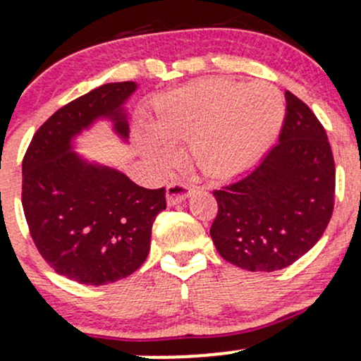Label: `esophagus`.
<instances>
[{
    "label": "esophagus",
    "instance_id": "esophagus-1",
    "mask_svg": "<svg viewBox=\"0 0 361 361\" xmlns=\"http://www.w3.org/2000/svg\"><path fill=\"white\" fill-rule=\"evenodd\" d=\"M195 190V185L188 183V181H181V180H175L171 181L166 186V198H168V204L175 205L183 202L190 193Z\"/></svg>",
    "mask_w": 361,
    "mask_h": 361
}]
</instances>
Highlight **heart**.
<instances>
[{
	"label": "heart",
	"instance_id": "heart-1",
	"mask_svg": "<svg viewBox=\"0 0 361 361\" xmlns=\"http://www.w3.org/2000/svg\"><path fill=\"white\" fill-rule=\"evenodd\" d=\"M285 118L280 90L270 82L241 85L200 80L164 94L147 117V147L159 159L168 144L192 140V159L215 176L250 166L271 146Z\"/></svg>",
	"mask_w": 361,
	"mask_h": 361
}]
</instances>
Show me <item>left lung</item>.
<instances>
[{
  "label": "left lung",
  "instance_id": "obj_1",
  "mask_svg": "<svg viewBox=\"0 0 361 361\" xmlns=\"http://www.w3.org/2000/svg\"><path fill=\"white\" fill-rule=\"evenodd\" d=\"M280 140L255 168L214 190L210 235L219 255L247 271L295 263L324 234L334 209L336 168L314 111L287 91Z\"/></svg>",
  "mask_w": 361,
  "mask_h": 361
}]
</instances>
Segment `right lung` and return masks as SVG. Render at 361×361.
<instances>
[{"label": "right lung", "instance_id": "1", "mask_svg": "<svg viewBox=\"0 0 361 361\" xmlns=\"http://www.w3.org/2000/svg\"><path fill=\"white\" fill-rule=\"evenodd\" d=\"M135 82H109L69 102L30 140L22 163V205L40 256L54 271L82 285L132 275L149 255L166 188L149 190L123 173L94 166L71 149V137L98 117H110L126 137L122 103Z\"/></svg>", "mask_w": 361, "mask_h": 361}]
</instances>
